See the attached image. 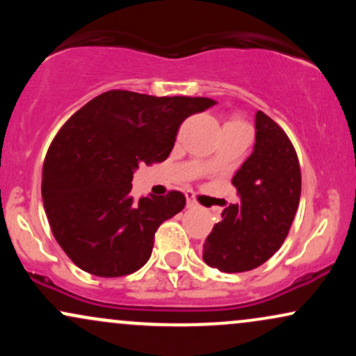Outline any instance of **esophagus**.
Instances as JSON below:
<instances>
[{"label":"esophagus","instance_id":"obj_1","mask_svg":"<svg viewBox=\"0 0 356 356\" xmlns=\"http://www.w3.org/2000/svg\"><path fill=\"white\" fill-rule=\"evenodd\" d=\"M186 197H187V207H197V201H195L194 192L187 191L186 192Z\"/></svg>","mask_w":356,"mask_h":356}]
</instances>
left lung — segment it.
<instances>
[{"label":"left lung","mask_w":356,"mask_h":356,"mask_svg":"<svg viewBox=\"0 0 356 356\" xmlns=\"http://www.w3.org/2000/svg\"><path fill=\"white\" fill-rule=\"evenodd\" d=\"M241 202L222 211L204 243V261L222 273L251 271L284 243L300 206L301 170L295 147L264 112L256 113V144L232 177Z\"/></svg>","instance_id":"obj_1"}]
</instances>
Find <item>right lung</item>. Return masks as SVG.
Masks as SVG:
<instances>
[{"mask_svg":"<svg viewBox=\"0 0 356 356\" xmlns=\"http://www.w3.org/2000/svg\"><path fill=\"white\" fill-rule=\"evenodd\" d=\"M214 104L108 90L65 122L44 157L42 195L53 236L76 266L118 277L149 261L155 231L184 209L186 195L136 199L134 170L164 162L182 122Z\"/></svg>","mask_w":356,"mask_h":356,"instance_id":"1","label":"right lung"}]
</instances>
